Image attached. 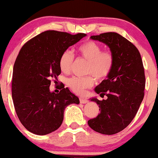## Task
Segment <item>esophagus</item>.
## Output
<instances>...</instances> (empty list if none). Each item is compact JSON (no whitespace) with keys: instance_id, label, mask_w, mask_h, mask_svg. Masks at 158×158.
Wrapping results in <instances>:
<instances>
[{"instance_id":"34e87169","label":"esophagus","mask_w":158,"mask_h":158,"mask_svg":"<svg viewBox=\"0 0 158 158\" xmlns=\"http://www.w3.org/2000/svg\"><path fill=\"white\" fill-rule=\"evenodd\" d=\"M79 101H80V103H81V104H85V103L88 102V99L84 97H79Z\"/></svg>"}]
</instances>
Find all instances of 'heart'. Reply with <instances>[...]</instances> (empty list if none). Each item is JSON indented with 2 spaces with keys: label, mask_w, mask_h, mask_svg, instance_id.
Instances as JSON below:
<instances>
[{
  "label": "heart",
  "mask_w": 158,
  "mask_h": 158,
  "mask_svg": "<svg viewBox=\"0 0 158 158\" xmlns=\"http://www.w3.org/2000/svg\"><path fill=\"white\" fill-rule=\"evenodd\" d=\"M78 52L81 57L88 61L86 73H89L101 80L107 77L114 64V56L109 50L102 51V47L95 41H88L78 48ZM73 62V55L71 51L66 50L61 54L59 59V67L64 72H69ZM92 76L85 77H73L68 80V86L77 94H83L85 90L94 84Z\"/></svg>",
  "instance_id": "1"
}]
</instances>
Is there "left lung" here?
<instances>
[{
	"instance_id": "1",
	"label": "left lung",
	"mask_w": 158,
	"mask_h": 158,
	"mask_svg": "<svg viewBox=\"0 0 158 158\" xmlns=\"http://www.w3.org/2000/svg\"><path fill=\"white\" fill-rule=\"evenodd\" d=\"M90 39L110 48L114 64L106 79L94 89L107 99H90L99 105L100 113L88 120V126L100 134L114 135L130 124L143 99L146 79L142 59L135 45L118 33L106 32Z\"/></svg>"
}]
</instances>
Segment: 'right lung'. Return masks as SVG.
<instances>
[{
	"instance_id": "add662e5",
	"label": "right lung",
	"mask_w": 158,
	"mask_h": 158,
	"mask_svg": "<svg viewBox=\"0 0 158 158\" xmlns=\"http://www.w3.org/2000/svg\"><path fill=\"white\" fill-rule=\"evenodd\" d=\"M86 35L48 30L20 50L13 67L12 96L18 117L29 131L45 135L56 131L62 123L66 107L79 104V98L68 88L55 94L50 85L61 73V54Z\"/></svg>"
}]
</instances>
